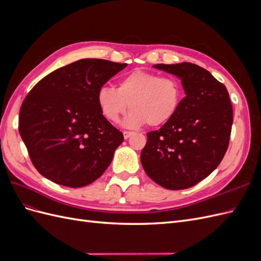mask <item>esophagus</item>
<instances>
[{
	"label": "esophagus",
	"mask_w": 261,
	"mask_h": 261,
	"mask_svg": "<svg viewBox=\"0 0 261 261\" xmlns=\"http://www.w3.org/2000/svg\"><path fill=\"white\" fill-rule=\"evenodd\" d=\"M123 134H124V138L125 139H128L130 136H133V132H127V130H124L123 132Z\"/></svg>",
	"instance_id": "34e87169"
}]
</instances>
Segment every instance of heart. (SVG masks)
Here are the masks:
<instances>
[{"label": "heart", "instance_id": "b5f03b06", "mask_svg": "<svg viewBox=\"0 0 261 261\" xmlns=\"http://www.w3.org/2000/svg\"><path fill=\"white\" fill-rule=\"evenodd\" d=\"M183 89L179 82L169 76L136 69L118 82L117 88L101 87L97 103L108 121L117 122L130 107L133 111L126 125L138 127L147 123L159 127L169 123L177 113Z\"/></svg>", "mask_w": 261, "mask_h": 261}]
</instances>
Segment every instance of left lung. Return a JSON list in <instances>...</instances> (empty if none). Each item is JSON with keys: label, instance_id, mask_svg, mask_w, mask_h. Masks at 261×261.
<instances>
[{"label": "left lung", "instance_id": "1", "mask_svg": "<svg viewBox=\"0 0 261 261\" xmlns=\"http://www.w3.org/2000/svg\"><path fill=\"white\" fill-rule=\"evenodd\" d=\"M181 80L186 97L177 113L160 129L147 133L140 161L160 186L189 188L216 170L226 152L233 108L225 86L193 63L155 64Z\"/></svg>", "mask_w": 261, "mask_h": 261}]
</instances>
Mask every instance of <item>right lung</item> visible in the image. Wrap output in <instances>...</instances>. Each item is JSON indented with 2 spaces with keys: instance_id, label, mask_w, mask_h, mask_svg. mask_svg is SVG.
Segmentation results:
<instances>
[{
  "instance_id": "add662e5",
  "label": "right lung",
  "mask_w": 261,
  "mask_h": 261,
  "mask_svg": "<svg viewBox=\"0 0 261 261\" xmlns=\"http://www.w3.org/2000/svg\"><path fill=\"white\" fill-rule=\"evenodd\" d=\"M125 63L84 59L53 70L27 94L18 129L40 174L67 187L100 177L124 136L102 115L97 93Z\"/></svg>"
}]
</instances>
